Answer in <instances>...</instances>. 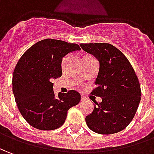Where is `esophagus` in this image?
Returning a JSON list of instances; mask_svg holds the SVG:
<instances>
[{"instance_id":"1","label":"esophagus","mask_w":154,"mask_h":154,"mask_svg":"<svg viewBox=\"0 0 154 154\" xmlns=\"http://www.w3.org/2000/svg\"><path fill=\"white\" fill-rule=\"evenodd\" d=\"M85 99V98L84 96H81V100H84Z\"/></svg>"}]
</instances>
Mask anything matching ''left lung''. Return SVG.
Segmentation results:
<instances>
[{"label": "left lung", "mask_w": 154, "mask_h": 154, "mask_svg": "<svg viewBox=\"0 0 154 154\" xmlns=\"http://www.w3.org/2000/svg\"><path fill=\"white\" fill-rule=\"evenodd\" d=\"M80 47L98 59L96 87L91 94L101 97L85 117L88 128L100 134H113L128 127L141 100V88L127 57L110 43H81Z\"/></svg>", "instance_id": "1"}]
</instances>
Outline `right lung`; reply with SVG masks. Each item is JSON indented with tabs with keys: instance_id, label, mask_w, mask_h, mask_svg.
<instances>
[{
	"instance_id": "1",
	"label": "right lung",
	"mask_w": 154,
	"mask_h": 154,
	"mask_svg": "<svg viewBox=\"0 0 154 154\" xmlns=\"http://www.w3.org/2000/svg\"><path fill=\"white\" fill-rule=\"evenodd\" d=\"M76 50H80L76 43L48 38L35 43L19 59L12 91L20 113L32 127L44 131L60 128L69 109L80 101L79 93L74 90L55 98L52 83L62 75L63 57Z\"/></svg>"
}]
</instances>
